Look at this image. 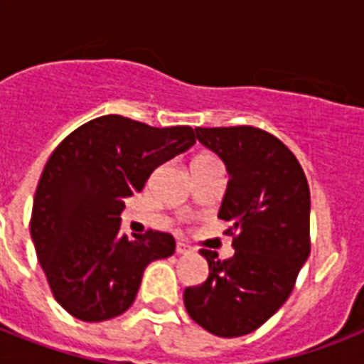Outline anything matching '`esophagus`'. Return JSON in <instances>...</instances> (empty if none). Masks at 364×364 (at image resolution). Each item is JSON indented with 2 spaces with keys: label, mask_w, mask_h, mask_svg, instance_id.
<instances>
[{
  "label": "esophagus",
  "mask_w": 364,
  "mask_h": 364,
  "mask_svg": "<svg viewBox=\"0 0 364 364\" xmlns=\"http://www.w3.org/2000/svg\"><path fill=\"white\" fill-rule=\"evenodd\" d=\"M176 253L177 255H185L188 253V245L185 242H177L176 243Z\"/></svg>",
  "instance_id": "obj_1"
}]
</instances>
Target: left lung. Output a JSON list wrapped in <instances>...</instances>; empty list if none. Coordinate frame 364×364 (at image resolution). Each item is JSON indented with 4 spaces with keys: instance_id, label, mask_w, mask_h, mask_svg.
<instances>
[{
    "instance_id": "left-lung-1",
    "label": "left lung",
    "mask_w": 364,
    "mask_h": 364,
    "mask_svg": "<svg viewBox=\"0 0 364 364\" xmlns=\"http://www.w3.org/2000/svg\"><path fill=\"white\" fill-rule=\"evenodd\" d=\"M227 166L219 219L232 223L234 255L200 249L210 276L187 287L188 316L208 333H253L283 306L310 255V187L299 160L277 137L253 126L194 128Z\"/></svg>"
}]
</instances>
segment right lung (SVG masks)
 I'll return each instance as SVG.
<instances>
[{"label":"right lung","mask_w":364,"mask_h":364,"mask_svg":"<svg viewBox=\"0 0 364 364\" xmlns=\"http://www.w3.org/2000/svg\"><path fill=\"white\" fill-rule=\"evenodd\" d=\"M194 145L191 126L153 128L121 115L71 132L50 154L30 232L54 299L77 319L107 321L136 300L143 272L176 251L171 234H121L124 200L159 166Z\"/></svg>","instance_id":"1"}]
</instances>
